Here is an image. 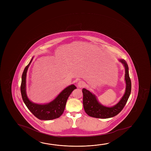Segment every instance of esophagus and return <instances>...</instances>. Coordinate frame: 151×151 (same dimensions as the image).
<instances>
[{"instance_id": "34e87169", "label": "esophagus", "mask_w": 151, "mask_h": 151, "mask_svg": "<svg viewBox=\"0 0 151 151\" xmlns=\"http://www.w3.org/2000/svg\"><path fill=\"white\" fill-rule=\"evenodd\" d=\"M77 85L80 88H82V87L85 86V83L83 81H79V82H78V83H77Z\"/></svg>"}]
</instances>
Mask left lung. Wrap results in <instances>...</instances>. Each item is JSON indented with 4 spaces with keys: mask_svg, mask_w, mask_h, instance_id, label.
<instances>
[{
    "mask_svg": "<svg viewBox=\"0 0 151 151\" xmlns=\"http://www.w3.org/2000/svg\"><path fill=\"white\" fill-rule=\"evenodd\" d=\"M123 64L125 69V80L126 89L125 94L117 104L109 107L100 104L96 97L91 91L85 88L82 89L83 94V106L86 114L93 117L99 119H108L116 116L119 113L126 105L131 91V81L129 76V67L124 60H119Z\"/></svg>",
    "mask_w": 151,
    "mask_h": 151,
    "instance_id": "left-lung-1",
    "label": "left lung"
}]
</instances>
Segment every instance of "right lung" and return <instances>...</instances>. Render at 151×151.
I'll return each instance as SVG.
<instances>
[{"instance_id":"1","label":"right lung","mask_w":151,"mask_h":151,"mask_svg":"<svg viewBox=\"0 0 151 151\" xmlns=\"http://www.w3.org/2000/svg\"><path fill=\"white\" fill-rule=\"evenodd\" d=\"M32 58L29 63L25 67L22 76L20 91L22 100L30 111L40 120H52L60 117L64 111L67 99L76 87L72 84L65 88L56 98L48 104H38L32 103L28 99L26 91V75L28 68L32 62Z\"/></svg>"}]
</instances>
